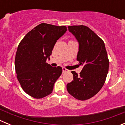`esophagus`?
I'll return each mask as SVG.
<instances>
[{"label": "esophagus", "instance_id": "34e87169", "mask_svg": "<svg viewBox=\"0 0 125 125\" xmlns=\"http://www.w3.org/2000/svg\"><path fill=\"white\" fill-rule=\"evenodd\" d=\"M62 71H63V73H66V72H68V71H69V70L65 68H62Z\"/></svg>", "mask_w": 125, "mask_h": 125}]
</instances>
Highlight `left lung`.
Here are the masks:
<instances>
[{"label":"left lung","mask_w":125,"mask_h":125,"mask_svg":"<svg viewBox=\"0 0 125 125\" xmlns=\"http://www.w3.org/2000/svg\"><path fill=\"white\" fill-rule=\"evenodd\" d=\"M79 42L77 61L83 66L78 75L71 71L73 80L67 84L71 95L84 101L95 96L105 83L109 69V59L103 41L85 25L68 26Z\"/></svg>","instance_id":"left-lung-1"}]
</instances>
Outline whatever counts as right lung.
Wrapping results in <instances>:
<instances>
[{
  "mask_svg": "<svg viewBox=\"0 0 125 125\" xmlns=\"http://www.w3.org/2000/svg\"><path fill=\"white\" fill-rule=\"evenodd\" d=\"M66 31L64 25L42 23L20 42L15 54V71L22 88L31 96L40 99L52 92L62 69L60 66L52 67L46 60L49 59L57 39Z\"/></svg>",
  "mask_w": 125,
  "mask_h": 125,
  "instance_id": "add662e5",
  "label": "right lung"
}]
</instances>
